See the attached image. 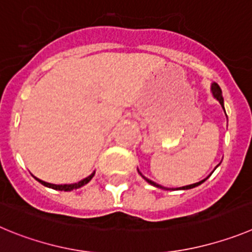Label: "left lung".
<instances>
[{"label":"left lung","instance_id":"8db88e82","mask_svg":"<svg viewBox=\"0 0 252 252\" xmlns=\"http://www.w3.org/2000/svg\"><path fill=\"white\" fill-rule=\"evenodd\" d=\"M212 94H214V96H215V98H216L217 100L220 101V104H221V105L223 106V98H222V93H221V89H220V87H219V85H217L216 83H214V84H212ZM143 178H144V180H146L147 182H148V183H151V185L156 186V187H158V188H162V189H168V188L162 187V186L157 185V183L152 182V181H149L148 178H146V177H143ZM206 180H207V178H205V180H203V181H201V182H197V183H193V185H189V186H185V187H181L180 189H189V188H193V187H196V186L201 185V183H202V182H205Z\"/></svg>","mask_w":252,"mask_h":252}]
</instances>
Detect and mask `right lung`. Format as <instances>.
<instances>
[{"instance_id": "obj_1", "label": "right lung", "mask_w": 252, "mask_h": 252, "mask_svg": "<svg viewBox=\"0 0 252 252\" xmlns=\"http://www.w3.org/2000/svg\"><path fill=\"white\" fill-rule=\"evenodd\" d=\"M94 173H92L89 177H87V178L81 180L80 182L72 183V185H53V183H47V182H44V181H40V180H37V181L41 183V185L46 186V187H49V188H53V189H58V191H72V189H76V188H80V187H83L84 185H87V183L92 180L93 177H94Z\"/></svg>"}]
</instances>
